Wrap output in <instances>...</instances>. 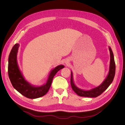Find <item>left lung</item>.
I'll return each instance as SVG.
<instances>
[{"mask_svg":"<svg viewBox=\"0 0 125 125\" xmlns=\"http://www.w3.org/2000/svg\"><path fill=\"white\" fill-rule=\"evenodd\" d=\"M109 52H110L111 56L109 73L106 78L105 79V80L100 86L89 91H84L79 89L75 85L74 83L73 78V73H72L71 72L70 83L71 85V88L74 91V92L77 94H78L79 96L89 97H96L100 95L104 91H105L108 88V87L112 83V82L113 81V79H114L115 77L116 66L114 58V55H113L111 48L109 47Z\"/></svg>","mask_w":125,"mask_h":125,"instance_id":"8db88e82","label":"left lung"}]
</instances>
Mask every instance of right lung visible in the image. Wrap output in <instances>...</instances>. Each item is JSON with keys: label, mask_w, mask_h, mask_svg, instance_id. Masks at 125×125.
I'll return each mask as SVG.
<instances>
[{"label": "right lung", "mask_w": 125, "mask_h": 125, "mask_svg": "<svg viewBox=\"0 0 125 125\" xmlns=\"http://www.w3.org/2000/svg\"><path fill=\"white\" fill-rule=\"evenodd\" d=\"M19 44H16L11 50L8 59V75L13 88L22 95L29 99H36L46 94L50 89L52 80L57 72L64 68L59 65L55 67L49 75L46 83L42 86H34L30 84L24 79L19 68L17 62V55Z\"/></svg>", "instance_id": "1"}]
</instances>
